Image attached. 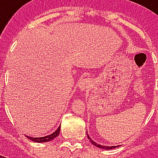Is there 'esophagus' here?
<instances>
[{"label": "esophagus", "mask_w": 158, "mask_h": 158, "mask_svg": "<svg viewBox=\"0 0 158 158\" xmlns=\"http://www.w3.org/2000/svg\"><path fill=\"white\" fill-rule=\"evenodd\" d=\"M90 84V80L89 78H85V79H81L79 83V88L81 90H85L86 89L88 88Z\"/></svg>", "instance_id": "34e87169"}]
</instances>
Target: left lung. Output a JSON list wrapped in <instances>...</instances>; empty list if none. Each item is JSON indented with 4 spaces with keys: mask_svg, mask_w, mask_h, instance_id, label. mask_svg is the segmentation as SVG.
Returning a JSON list of instances; mask_svg holds the SVG:
<instances>
[{
    "mask_svg": "<svg viewBox=\"0 0 158 158\" xmlns=\"http://www.w3.org/2000/svg\"><path fill=\"white\" fill-rule=\"evenodd\" d=\"M88 134V133H87ZM88 135V139L89 140V141H90L92 144L94 145V146H95V147H97V148H102V149H106V150H110V149H114V148H118V147H120V146H113V147H106V146H102V145H100V144H97L96 142H94L92 139L89 137V135Z\"/></svg>",
    "mask_w": 158,
    "mask_h": 158,
    "instance_id": "obj_1",
    "label": "left lung"
}]
</instances>
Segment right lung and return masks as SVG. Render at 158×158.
<instances>
[{"label":"right lung","instance_id":"obj_1","mask_svg":"<svg viewBox=\"0 0 158 158\" xmlns=\"http://www.w3.org/2000/svg\"><path fill=\"white\" fill-rule=\"evenodd\" d=\"M61 125V124H60ZM59 131H60V126L58 127V128L52 134H50L48 135H46V136H43V137H30V136H27V137L28 139H30L31 141H35V142H47V141H50L53 140V139L57 137L59 134Z\"/></svg>","mask_w":158,"mask_h":158}]
</instances>
